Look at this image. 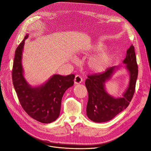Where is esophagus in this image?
<instances>
[{
  "instance_id": "esophagus-1",
  "label": "esophagus",
  "mask_w": 151,
  "mask_h": 151,
  "mask_svg": "<svg viewBox=\"0 0 151 151\" xmlns=\"http://www.w3.org/2000/svg\"><path fill=\"white\" fill-rule=\"evenodd\" d=\"M83 81V78L80 75H77L74 78V83L76 84H80Z\"/></svg>"
}]
</instances>
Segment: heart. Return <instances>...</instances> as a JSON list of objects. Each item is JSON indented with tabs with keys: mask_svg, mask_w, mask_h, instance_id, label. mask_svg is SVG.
Listing matches in <instances>:
<instances>
[{
	"mask_svg": "<svg viewBox=\"0 0 151 151\" xmlns=\"http://www.w3.org/2000/svg\"><path fill=\"white\" fill-rule=\"evenodd\" d=\"M104 47V46L99 43L93 48V50L100 51ZM112 59V55L109 52H105L99 56H95L90 60L88 65L90 68L95 73H101L104 71L109 65Z\"/></svg>",
	"mask_w": 151,
	"mask_h": 151,
	"instance_id": "heart-1",
	"label": "heart"
}]
</instances>
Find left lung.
<instances>
[{
  "label": "left lung",
  "instance_id": "obj_1",
  "mask_svg": "<svg viewBox=\"0 0 151 151\" xmlns=\"http://www.w3.org/2000/svg\"><path fill=\"white\" fill-rule=\"evenodd\" d=\"M130 73L129 87L122 98H115L109 95L105 88V82L112 76L116 67H109L99 74L88 76L85 81L88 99L86 107L87 115L96 123L106 122L112 119L129 105L135 92L138 67L134 47L132 45L127 50L123 61Z\"/></svg>",
  "mask_w": 151,
  "mask_h": 151
}]
</instances>
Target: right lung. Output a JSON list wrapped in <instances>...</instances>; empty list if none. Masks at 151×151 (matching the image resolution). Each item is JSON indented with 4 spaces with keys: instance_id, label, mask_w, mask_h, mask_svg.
<instances>
[{
    "instance_id": "1",
    "label": "right lung",
    "mask_w": 151,
    "mask_h": 151,
    "mask_svg": "<svg viewBox=\"0 0 151 151\" xmlns=\"http://www.w3.org/2000/svg\"><path fill=\"white\" fill-rule=\"evenodd\" d=\"M28 37L27 35L15 50L12 72L13 84L19 103L27 114L40 123L48 124L58 118L63 96L74 85L75 76L55 74L39 87L30 86L23 76L21 64L24 41Z\"/></svg>"
}]
</instances>
